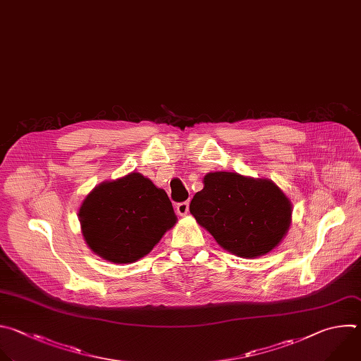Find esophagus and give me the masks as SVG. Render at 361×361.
I'll return each instance as SVG.
<instances>
[{"label": "esophagus", "instance_id": "esophagus-1", "mask_svg": "<svg viewBox=\"0 0 361 361\" xmlns=\"http://www.w3.org/2000/svg\"><path fill=\"white\" fill-rule=\"evenodd\" d=\"M176 212L180 216H185L189 212V202H180L176 204Z\"/></svg>", "mask_w": 361, "mask_h": 361}]
</instances>
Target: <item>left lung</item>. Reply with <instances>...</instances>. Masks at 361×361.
I'll use <instances>...</instances> for the list:
<instances>
[{
	"instance_id": "8db88e82",
	"label": "left lung",
	"mask_w": 361,
	"mask_h": 361,
	"mask_svg": "<svg viewBox=\"0 0 361 361\" xmlns=\"http://www.w3.org/2000/svg\"><path fill=\"white\" fill-rule=\"evenodd\" d=\"M190 202V213L224 249L257 257L274 249L290 226L292 204L270 180L213 172Z\"/></svg>"
}]
</instances>
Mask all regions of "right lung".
<instances>
[{"label": "right lung", "mask_w": 361, "mask_h": 361, "mask_svg": "<svg viewBox=\"0 0 361 361\" xmlns=\"http://www.w3.org/2000/svg\"><path fill=\"white\" fill-rule=\"evenodd\" d=\"M80 222L97 255L114 263H132L154 249L176 216L165 190L132 172L97 186L80 209Z\"/></svg>", "instance_id": "right-lung-1"}]
</instances>
